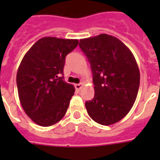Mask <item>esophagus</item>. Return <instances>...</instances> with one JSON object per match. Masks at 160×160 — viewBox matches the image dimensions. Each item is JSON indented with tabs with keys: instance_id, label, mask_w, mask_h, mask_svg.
Masks as SVG:
<instances>
[{
	"instance_id": "1",
	"label": "esophagus",
	"mask_w": 160,
	"mask_h": 160,
	"mask_svg": "<svg viewBox=\"0 0 160 160\" xmlns=\"http://www.w3.org/2000/svg\"><path fill=\"white\" fill-rule=\"evenodd\" d=\"M75 87L76 90H80V89L82 87V84H75Z\"/></svg>"
}]
</instances>
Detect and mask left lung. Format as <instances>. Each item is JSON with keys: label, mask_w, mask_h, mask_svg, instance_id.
Returning <instances> with one entry per match:
<instances>
[{"label": "left lung", "mask_w": 160, "mask_h": 160, "mask_svg": "<svg viewBox=\"0 0 160 160\" xmlns=\"http://www.w3.org/2000/svg\"><path fill=\"white\" fill-rule=\"evenodd\" d=\"M81 51L90 61L95 96L85 102L91 119L102 125L122 119L134 105L140 74L134 55L121 41L101 34L81 39Z\"/></svg>", "instance_id": "1"}]
</instances>
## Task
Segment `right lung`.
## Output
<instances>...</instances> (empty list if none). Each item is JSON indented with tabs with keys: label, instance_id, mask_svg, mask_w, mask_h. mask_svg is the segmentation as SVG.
Here are the masks:
<instances>
[{
	"label": "right lung",
	"instance_id": "add662e5",
	"mask_svg": "<svg viewBox=\"0 0 160 160\" xmlns=\"http://www.w3.org/2000/svg\"><path fill=\"white\" fill-rule=\"evenodd\" d=\"M75 39L43 37L24 55L16 74L21 105L38 125H53L65 116L75 93L63 80L65 56L78 46Z\"/></svg>",
	"mask_w": 160,
	"mask_h": 160
}]
</instances>
